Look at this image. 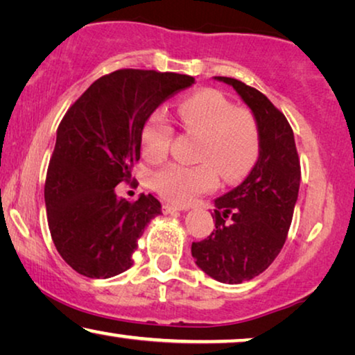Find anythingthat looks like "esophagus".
<instances>
[{
  "instance_id": "obj_1",
  "label": "esophagus",
  "mask_w": 355,
  "mask_h": 355,
  "mask_svg": "<svg viewBox=\"0 0 355 355\" xmlns=\"http://www.w3.org/2000/svg\"><path fill=\"white\" fill-rule=\"evenodd\" d=\"M162 210H164V214H166V215H173V214H177V211H182V210H184V209H183V207H178V205L164 204V205H162Z\"/></svg>"
}]
</instances>
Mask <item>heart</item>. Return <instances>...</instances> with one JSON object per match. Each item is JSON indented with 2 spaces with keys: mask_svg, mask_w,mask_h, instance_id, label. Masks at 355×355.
Masks as SVG:
<instances>
[{
  "mask_svg": "<svg viewBox=\"0 0 355 355\" xmlns=\"http://www.w3.org/2000/svg\"><path fill=\"white\" fill-rule=\"evenodd\" d=\"M183 129L200 135L196 166L173 162L153 177V187L162 198L188 204L218 184L220 172L226 182L244 178L260 155V130L257 119L245 108L214 89L194 92L177 105ZM172 125L162 111L148 116L140 132L141 155L150 162L167 156Z\"/></svg>",
  "mask_w": 355,
  "mask_h": 355,
  "instance_id": "1",
  "label": "heart"
}]
</instances>
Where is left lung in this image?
Wrapping results in <instances>:
<instances>
[{"instance_id":"8db88e82","label":"left lung","mask_w":355,"mask_h":355,"mask_svg":"<svg viewBox=\"0 0 355 355\" xmlns=\"http://www.w3.org/2000/svg\"><path fill=\"white\" fill-rule=\"evenodd\" d=\"M231 86L260 130V155L244 182L215 199V230L193 242L199 269L223 284H242L268 269L287 239L300 189V159L293 130L266 95L234 78Z\"/></svg>"}]
</instances>
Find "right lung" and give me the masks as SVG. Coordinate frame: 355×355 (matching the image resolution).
Here are the masks:
<instances>
[{
    "label": "right lung",
    "mask_w": 355,
    "mask_h": 355,
    "mask_svg": "<svg viewBox=\"0 0 355 355\" xmlns=\"http://www.w3.org/2000/svg\"><path fill=\"white\" fill-rule=\"evenodd\" d=\"M194 78L153 70H118L97 79L63 116L44 187L57 252L76 272L110 279L129 269L137 241L162 215L161 202L116 194L140 159L144 123Z\"/></svg>",
    "instance_id": "obj_1"
}]
</instances>
